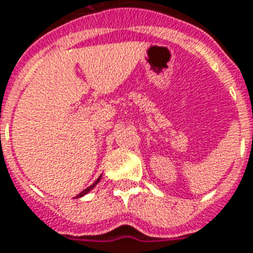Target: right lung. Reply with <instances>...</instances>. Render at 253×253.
Segmentation results:
<instances>
[{
    "instance_id": "add662e5",
    "label": "right lung",
    "mask_w": 253,
    "mask_h": 253,
    "mask_svg": "<svg viewBox=\"0 0 253 253\" xmlns=\"http://www.w3.org/2000/svg\"><path fill=\"white\" fill-rule=\"evenodd\" d=\"M100 179H101V176H100V177H99V179H97V180L94 181V183H93V184H92V186H90V187H88V188H86V190H84L83 192H81V194H80V195H78V196H84V195H85V194H88L89 191L92 190V188H93V187L96 186V184H97V183H99V181H100Z\"/></svg>"
}]
</instances>
